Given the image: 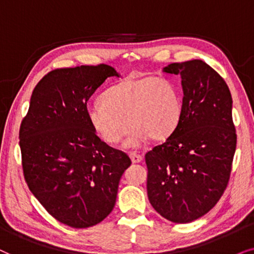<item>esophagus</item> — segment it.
Listing matches in <instances>:
<instances>
[{"label":"esophagus","instance_id":"1","mask_svg":"<svg viewBox=\"0 0 254 254\" xmlns=\"http://www.w3.org/2000/svg\"><path fill=\"white\" fill-rule=\"evenodd\" d=\"M129 157L131 160H132L133 164H138V162H140L141 160H143V157H141L140 154H137L136 152H130Z\"/></svg>","mask_w":254,"mask_h":254}]
</instances>
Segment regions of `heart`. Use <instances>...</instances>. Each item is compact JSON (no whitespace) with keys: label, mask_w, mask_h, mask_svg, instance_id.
I'll use <instances>...</instances> for the list:
<instances>
[{"label":"heart","mask_w":254,"mask_h":254,"mask_svg":"<svg viewBox=\"0 0 254 254\" xmlns=\"http://www.w3.org/2000/svg\"><path fill=\"white\" fill-rule=\"evenodd\" d=\"M100 101L88 108L87 118L94 132L108 144L118 143L129 125L127 147H140L148 138L164 140L181 120V97L164 77H129L108 88Z\"/></svg>","instance_id":"heart-1"}]
</instances>
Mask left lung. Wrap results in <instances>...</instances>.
Instances as JSON below:
<instances>
[{"label":"left lung","instance_id":"8db88e82","mask_svg":"<svg viewBox=\"0 0 254 254\" xmlns=\"http://www.w3.org/2000/svg\"><path fill=\"white\" fill-rule=\"evenodd\" d=\"M164 72L181 76L182 114L165 143L145 154L147 196L162 217L189 223L211 210L228 186L237 144L232 97L202 60L170 64Z\"/></svg>","mask_w":254,"mask_h":254}]
</instances>
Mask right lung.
Instances as JSON below:
<instances>
[{"instance_id":"obj_1","label":"right lung","mask_w":254,"mask_h":254,"mask_svg":"<svg viewBox=\"0 0 254 254\" xmlns=\"http://www.w3.org/2000/svg\"><path fill=\"white\" fill-rule=\"evenodd\" d=\"M110 76L120 75L104 64L51 70L33 89L19 127L29 189L51 216L75 229L96 225L113 211L131 165L87 118V101Z\"/></svg>"}]
</instances>
